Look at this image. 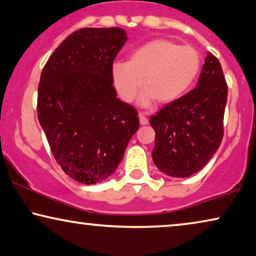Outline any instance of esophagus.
<instances>
[{
    "label": "esophagus",
    "mask_w": 256,
    "mask_h": 256,
    "mask_svg": "<svg viewBox=\"0 0 256 256\" xmlns=\"http://www.w3.org/2000/svg\"><path fill=\"white\" fill-rule=\"evenodd\" d=\"M139 120L141 125H146L148 124V118L144 116V112H139Z\"/></svg>",
    "instance_id": "esophagus-1"
}]
</instances>
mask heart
Segmentation results:
<instances>
[{
  "mask_svg": "<svg viewBox=\"0 0 256 256\" xmlns=\"http://www.w3.org/2000/svg\"><path fill=\"white\" fill-rule=\"evenodd\" d=\"M200 66L199 52L190 46L154 39L133 50L128 62L114 64V82L118 94L126 102L134 100L144 84L146 88L141 95V104L150 106L156 100L169 104L190 90Z\"/></svg>",
  "mask_w": 256,
  "mask_h": 256,
  "instance_id": "heart-1",
  "label": "heart"
}]
</instances>
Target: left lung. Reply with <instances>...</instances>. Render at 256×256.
Here are the masks:
<instances>
[{
    "mask_svg": "<svg viewBox=\"0 0 256 256\" xmlns=\"http://www.w3.org/2000/svg\"><path fill=\"white\" fill-rule=\"evenodd\" d=\"M226 100L222 66L209 52L196 88L150 116L155 130L152 156L162 172L184 178L207 164L222 142Z\"/></svg>",
    "mask_w": 256,
    "mask_h": 256,
    "instance_id": "8db88e82",
    "label": "left lung"
}]
</instances>
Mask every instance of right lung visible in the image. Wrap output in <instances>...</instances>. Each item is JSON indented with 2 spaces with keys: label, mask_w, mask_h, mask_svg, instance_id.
<instances>
[{
  "label": "right lung",
  "mask_w": 256,
  "mask_h": 256,
  "mask_svg": "<svg viewBox=\"0 0 256 256\" xmlns=\"http://www.w3.org/2000/svg\"><path fill=\"white\" fill-rule=\"evenodd\" d=\"M124 30L80 28L55 49L41 72L38 118L57 164L86 185L108 178L139 128L136 110L117 98L112 64Z\"/></svg>",
  "instance_id": "right-lung-1"
}]
</instances>
